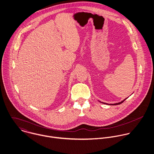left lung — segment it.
I'll return each mask as SVG.
<instances>
[{
    "label": "left lung",
    "mask_w": 154,
    "mask_h": 154,
    "mask_svg": "<svg viewBox=\"0 0 154 154\" xmlns=\"http://www.w3.org/2000/svg\"><path fill=\"white\" fill-rule=\"evenodd\" d=\"M127 99V98H126ZM126 99H125L124 100H123V101H122L121 102H119V103H114V104H109V105H119V104H121L122 103H123V102ZM102 103H105V104H108V103H103V102H102Z\"/></svg>",
    "instance_id": "1"
}]
</instances>
